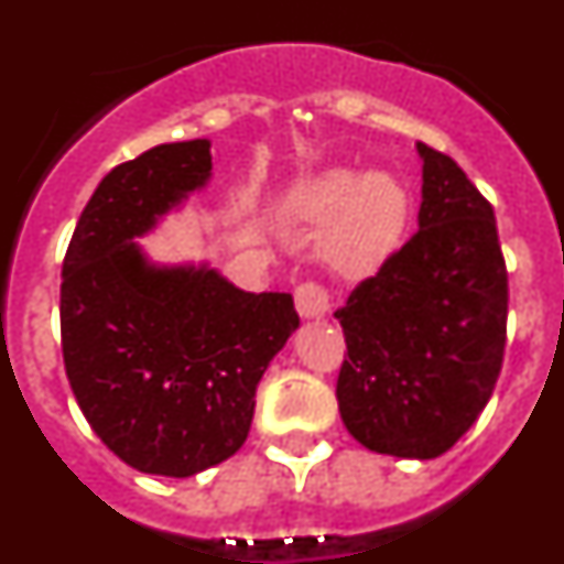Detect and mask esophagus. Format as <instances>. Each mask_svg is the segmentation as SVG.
Wrapping results in <instances>:
<instances>
[{
  "label": "esophagus",
  "instance_id": "esophagus-1",
  "mask_svg": "<svg viewBox=\"0 0 564 564\" xmlns=\"http://www.w3.org/2000/svg\"><path fill=\"white\" fill-rule=\"evenodd\" d=\"M293 299H296L299 316H305V318H322L327 316L333 307L330 291H327L322 282H313V279L299 282L296 291H293Z\"/></svg>",
  "mask_w": 564,
  "mask_h": 564
}]
</instances>
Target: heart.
<instances>
[{
	"label": "heart",
	"mask_w": 564,
	"mask_h": 564,
	"mask_svg": "<svg viewBox=\"0 0 564 564\" xmlns=\"http://www.w3.org/2000/svg\"><path fill=\"white\" fill-rule=\"evenodd\" d=\"M288 217L296 223H322L316 239L318 257L344 276L372 273L395 251L406 223V194L390 174L330 169L299 183L285 200Z\"/></svg>",
	"instance_id": "b5f03b06"
}]
</instances>
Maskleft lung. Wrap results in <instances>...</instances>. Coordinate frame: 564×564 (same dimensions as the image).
<instances>
[{
    "instance_id": "1",
    "label": "left lung",
    "mask_w": 564,
    "mask_h": 564,
    "mask_svg": "<svg viewBox=\"0 0 564 564\" xmlns=\"http://www.w3.org/2000/svg\"><path fill=\"white\" fill-rule=\"evenodd\" d=\"M417 231L338 307L336 381L352 437L378 455L430 460L486 410L502 370L508 271L491 203L449 154L417 143Z\"/></svg>"
}]
</instances>
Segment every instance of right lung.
I'll return each instance as SVG.
<instances>
[{"instance_id": "add662e5", "label": "right lung", "mask_w": 564, "mask_h": 564, "mask_svg": "<svg viewBox=\"0 0 564 564\" xmlns=\"http://www.w3.org/2000/svg\"><path fill=\"white\" fill-rule=\"evenodd\" d=\"M212 143H161L98 183L62 265V352L84 417L143 475L192 477L246 443L257 383L299 327L291 293L143 262L132 237L212 172Z\"/></svg>"}]
</instances>
